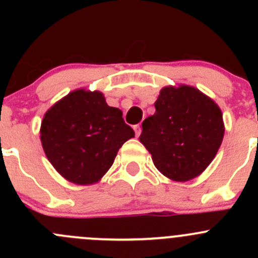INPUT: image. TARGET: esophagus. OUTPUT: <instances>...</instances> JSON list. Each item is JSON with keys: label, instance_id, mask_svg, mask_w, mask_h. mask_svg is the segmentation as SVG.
Masks as SVG:
<instances>
[{"label": "esophagus", "instance_id": "obj_1", "mask_svg": "<svg viewBox=\"0 0 258 258\" xmlns=\"http://www.w3.org/2000/svg\"><path fill=\"white\" fill-rule=\"evenodd\" d=\"M134 130H135V134H136V136H140V135H141V126H140V124H135L134 126Z\"/></svg>", "mask_w": 258, "mask_h": 258}]
</instances>
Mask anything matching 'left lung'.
I'll list each match as a JSON object with an SVG mask.
<instances>
[{"instance_id":"1","label":"left lung","mask_w":258,"mask_h":258,"mask_svg":"<svg viewBox=\"0 0 258 258\" xmlns=\"http://www.w3.org/2000/svg\"><path fill=\"white\" fill-rule=\"evenodd\" d=\"M155 107V114L142 122L140 141L166 177L179 182L195 178L222 144L220 107L191 86L162 88Z\"/></svg>"}]
</instances>
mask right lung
I'll list each match as a JSON object with an SVG mask.
<instances>
[{
    "label": "right lung",
    "mask_w": 258,
    "mask_h": 258,
    "mask_svg": "<svg viewBox=\"0 0 258 258\" xmlns=\"http://www.w3.org/2000/svg\"><path fill=\"white\" fill-rule=\"evenodd\" d=\"M135 136L121 110L101 92L77 90L46 112L41 142L53 167L77 184L95 183L112 166L117 151Z\"/></svg>",
    "instance_id": "right-lung-1"
}]
</instances>
